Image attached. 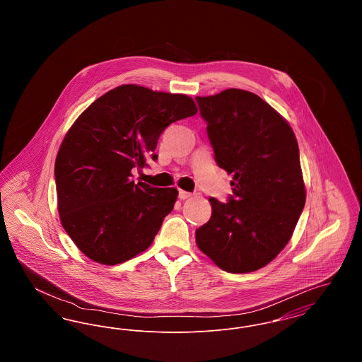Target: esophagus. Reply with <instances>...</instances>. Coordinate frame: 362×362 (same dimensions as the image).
Listing matches in <instances>:
<instances>
[{
  "mask_svg": "<svg viewBox=\"0 0 362 362\" xmlns=\"http://www.w3.org/2000/svg\"><path fill=\"white\" fill-rule=\"evenodd\" d=\"M191 195H192L191 192H187V191H185V189H179V198H180V199H187Z\"/></svg>",
  "mask_w": 362,
  "mask_h": 362,
  "instance_id": "34e87169",
  "label": "esophagus"
}]
</instances>
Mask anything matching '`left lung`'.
Segmentation results:
<instances>
[{
	"label": "left lung",
	"mask_w": 362,
	"mask_h": 362,
	"mask_svg": "<svg viewBox=\"0 0 362 362\" xmlns=\"http://www.w3.org/2000/svg\"><path fill=\"white\" fill-rule=\"evenodd\" d=\"M195 100L216 163L233 175L229 201L209 199L211 217L197 229V245L221 270L255 272L291 240L305 205L297 139L252 92L230 88Z\"/></svg>",
	"instance_id": "1"
}]
</instances>
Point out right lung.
Here are the masks:
<instances>
[{"label":"right lung","instance_id":"obj_1","mask_svg":"<svg viewBox=\"0 0 362 362\" xmlns=\"http://www.w3.org/2000/svg\"><path fill=\"white\" fill-rule=\"evenodd\" d=\"M182 93L145 86H117L71 124L55 158L61 224L88 258L118 264L145 251L177 198L173 187L132 180L133 168L157 160L167 126L197 114Z\"/></svg>","mask_w":362,"mask_h":362}]
</instances>
